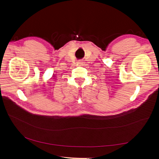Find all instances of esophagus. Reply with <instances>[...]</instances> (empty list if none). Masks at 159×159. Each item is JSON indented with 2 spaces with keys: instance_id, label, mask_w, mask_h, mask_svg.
I'll return each instance as SVG.
<instances>
[{
  "instance_id": "1",
  "label": "esophagus",
  "mask_w": 159,
  "mask_h": 159,
  "mask_svg": "<svg viewBox=\"0 0 159 159\" xmlns=\"http://www.w3.org/2000/svg\"><path fill=\"white\" fill-rule=\"evenodd\" d=\"M77 63H78V64H82V61H81L80 60L78 61H77Z\"/></svg>"
}]
</instances>
